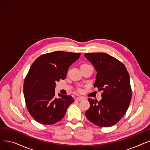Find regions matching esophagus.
<instances>
[{"label": "esophagus", "mask_w": 150, "mask_h": 150, "mask_svg": "<svg viewBox=\"0 0 150 150\" xmlns=\"http://www.w3.org/2000/svg\"><path fill=\"white\" fill-rule=\"evenodd\" d=\"M84 98H83V97H77V98H76V101H81V100H83Z\"/></svg>", "instance_id": "1"}]
</instances>
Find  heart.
Wrapping results in <instances>:
<instances>
[{"label":"heart","mask_w":150,"mask_h":150,"mask_svg":"<svg viewBox=\"0 0 150 150\" xmlns=\"http://www.w3.org/2000/svg\"><path fill=\"white\" fill-rule=\"evenodd\" d=\"M83 65H86V64H83Z\"/></svg>","instance_id":"obj_1"}]
</instances>
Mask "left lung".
<instances>
[{"mask_svg":"<svg viewBox=\"0 0 150 150\" xmlns=\"http://www.w3.org/2000/svg\"><path fill=\"white\" fill-rule=\"evenodd\" d=\"M97 71L93 86L103 91L100 101L88 98L90 108L86 111L87 119L101 127L116 124L127 112L131 100L129 75L120 61L105 53L84 54Z\"/></svg>","mask_w":150,"mask_h":150,"instance_id":"obj_1","label":"left lung"}]
</instances>
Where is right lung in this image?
Wrapping results in <instances>:
<instances>
[{"mask_svg":"<svg viewBox=\"0 0 150 150\" xmlns=\"http://www.w3.org/2000/svg\"><path fill=\"white\" fill-rule=\"evenodd\" d=\"M80 53L56 51L41 55L31 65L23 84V93L29 113L38 122L52 125L61 120L74 101L70 96L55 97L56 82L66 77L69 67Z\"/></svg>","mask_w":150,"mask_h":150,"instance_id":"obj_1","label":"right lung"}]
</instances>
